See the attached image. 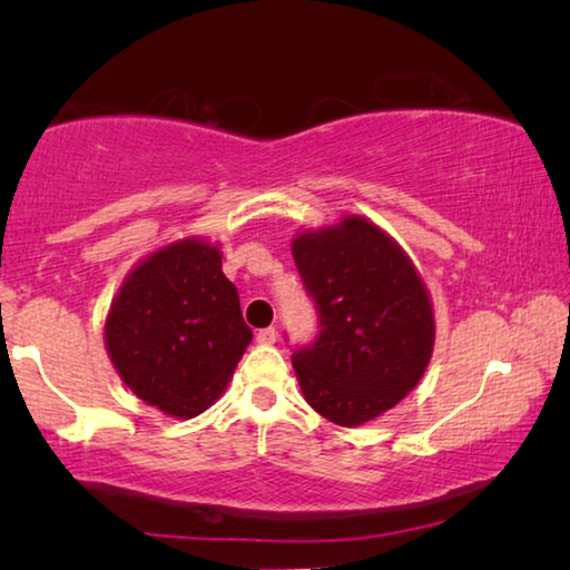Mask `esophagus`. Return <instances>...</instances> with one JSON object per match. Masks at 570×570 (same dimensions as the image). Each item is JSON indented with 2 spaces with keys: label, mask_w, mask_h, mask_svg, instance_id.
I'll return each instance as SVG.
<instances>
[{
  "label": "esophagus",
  "mask_w": 570,
  "mask_h": 570,
  "mask_svg": "<svg viewBox=\"0 0 570 570\" xmlns=\"http://www.w3.org/2000/svg\"><path fill=\"white\" fill-rule=\"evenodd\" d=\"M276 340H278V334H276L274 326H266V330H258L256 332V342L258 344H274Z\"/></svg>",
  "instance_id": "esophagus-1"
}]
</instances>
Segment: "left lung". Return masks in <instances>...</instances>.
<instances>
[{
  "instance_id": "left-lung-1",
  "label": "left lung",
  "mask_w": 570,
  "mask_h": 570,
  "mask_svg": "<svg viewBox=\"0 0 570 570\" xmlns=\"http://www.w3.org/2000/svg\"><path fill=\"white\" fill-rule=\"evenodd\" d=\"M294 264L320 316L314 342L292 354L306 402L354 428L414 390L435 344L422 278L402 248L370 220L302 234Z\"/></svg>"
}]
</instances>
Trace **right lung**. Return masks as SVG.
I'll return each instance as SVG.
<instances>
[{"mask_svg": "<svg viewBox=\"0 0 570 570\" xmlns=\"http://www.w3.org/2000/svg\"><path fill=\"white\" fill-rule=\"evenodd\" d=\"M254 332L216 246L188 238L146 258L112 302L105 342L122 382L173 417L214 404Z\"/></svg>", "mask_w": 570, "mask_h": 570, "instance_id": "right-lung-1", "label": "right lung"}]
</instances>
